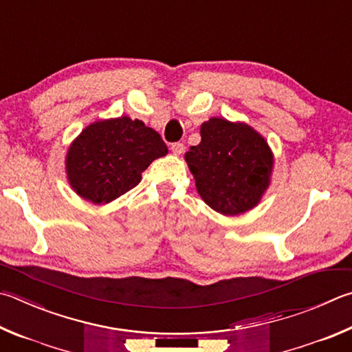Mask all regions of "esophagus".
Returning a JSON list of instances; mask_svg holds the SVG:
<instances>
[{
	"label": "esophagus",
	"mask_w": 352,
	"mask_h": 352,
	"mask_svg": "<svg viewBox=\"0 0 352 352\" xmlns=\"http://www.w3.org/2000/svg\"><path fill=\"white\" fill-rule=\"evenodd\" d=\"M170 151L174 152L175 155H182L184 152V144L183 143H172L170 144Z\"/></svg>",
	"instance_id": "obj_1"
}]
</instances>
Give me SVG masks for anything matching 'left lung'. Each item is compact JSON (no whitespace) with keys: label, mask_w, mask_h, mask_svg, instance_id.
Returning a JSON list of instances; mask_svg holds the SVG:
<instances>
[{"label":"left lung","mask_w":352,"mask_h":352,"mask_svg":"<svg viewBox=\"0 0 352 352\" xmlns=\"http://www.w3.org/2000/svg\"><path fill=\"white\" fill-rule=\"evenodd\" d=\"M201 142L184 154L198 194L223 215L255 208L271 183L274 155L266 140L245 123L209 118Z\"/></svg>","instance_id":"left-lung-1"}]
</instances>
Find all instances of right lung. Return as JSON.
Wrapping results in <instances>:
<instances>
[{
  "label": "right lung",
  "mask_w": 352,
  "mask_h": 352,
  "mask_svg": "<svg viewBox=\"0 0 352 352\" xmlns=\"http://www.w3.org/2000/svg\"><path fill=\"white\" fill-rule=\"evenodd\" d=\"M168 146L152 127L129 117L95 121L70 144L66 172L70 186L95 204L111 203L142 182V172Z\"/></svg>",
  "instance_id": "right-lung-1"
}]
</instances>
